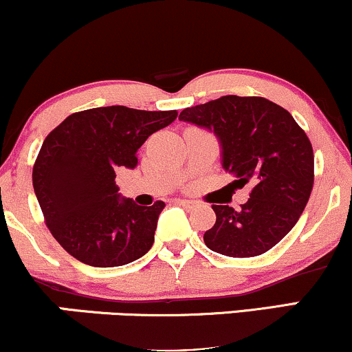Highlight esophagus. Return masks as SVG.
I'll return each instance as SVG.
<instances>
[{"mask_svg":"<svg viewBox=\"0 0 352 352\" xmlns=\"http://www.w3.org/2000/svg\"><path fill=\"white\" fill-rule=\"evenodd\" d=\"M177 204L182 205V207H185V208H197V207H199V204H197V201H193V200H177Z\"/></svg>","mask_w":352,"mask_h":352,"instance_id":"34e87169","label":"esophagus"}]
</instances>
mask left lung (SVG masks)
<instances>
[{
	"label": "left lung",
	"mask_w": 352,
	"mask_h": 352,
	"mask_svg": "<svg viewBox=\"0 0 352 352\" xmlns=\"http://www.w3.org/2000/svg\"><path fill=\"white\" fill-rule=\"evenodd\" d=\"M179 119L213 132L233 184L252 185L240 212L212 205L217 221L205 232V245L225 256L250 258L280 243L301 217L314 182L313 147L293 116L265 98L221 96L184 109Z\"/></svg>",
	"instance_id": "left-lung-1"
}]
</instances>
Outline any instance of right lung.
Masks as SVG:
<instances>
[{"instance_id": "1", "label": "right lung", "mask_w": 352, "mask_h": 352, "mask_svg": "<svg viewBox=\"0 0 352 352\" xmlns=\"http://www.w3.org/2000/svg\"><path fill=\"white\" fill-rule=\"evenodd\" d=\"M177 111L125 106L76 112L44 139L33 167V187L58 243L96 268L122 266L151 250L164 201L152 207L125 199L119 168L137 167V151Z\"/></svg>"}]
</instances>
